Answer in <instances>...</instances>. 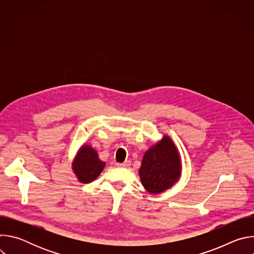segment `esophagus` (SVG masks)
<instances>
[{
  "label": "esophagus",
  "instance_id": "34e87169",
  "mask_svg": "<svg viewBox=\"0 0 254 254\" xmlns=\"http://www.w3.org/2000/svg\"><path fill=\"white\" fill-rule=\"evenodd\" d=\"M118 167H121V168H128L130 166V162L129 161H126L125 163H122V164H117Z\"/></svg>",
  "mask_w": 254,
  "mask_h": 254
}]
</instances>
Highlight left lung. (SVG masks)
Masks as SVG:
<instances>
[{
    "label": "left lung",
    "instance_id": "8db88e82",
    "mask_svg": "<svg viewBox=\"0 0 254 254\" xmlns=\"http://www.w3.org/2000/svg\"><path fill=\"white\" fill-rule=\"evenodd\" d=\"M181 175L180 157L170 137L164 136L156 146L144 154L139 177L141 184L148 192H164L177 182Z\"/></svg>",
    "mask_w": 254,
    "mask_h": 254
}]
</instances>
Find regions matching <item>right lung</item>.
I'll return each instance as SVG.
<instances>
[{
    "label": "right lung",
    "mask_w": 254,
    "mask_h": 254,
    "mask_svg": "<svg viewBox=\"0 0 254 254\" xmlns=\"http://www.w3.org/2000/svg\"><path fill=\"white\" fill-rule=\"evenodd\" d=\"M104 165L91 147L84 146L73 163V170L80 182L89 183L99 176Z\"/></svg>",
    "instance_id": "add662e5"
}]
</instances>
